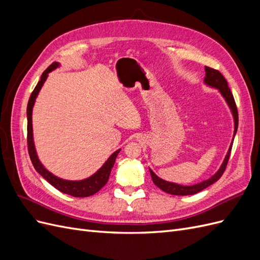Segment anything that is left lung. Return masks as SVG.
Segmentation results:
<instances>
[{
    "mask_svg": "<svg viewBox=\"0 0 260 260\" xmlns=\"http://www.w3.org/2000/svg\"><path fill=\"white\" fill-rule=\"evenodd\" d=\"M205 73H206V77H205V79H204V83H205L207 86H210V88L217 89L220 92V94H221L222 98L226 102L228 106H229L231 114L233 116L234 132H233L232 142L230 144L229 149H228V153L224 157L221 166H220V168L217 170L216 174L212 175L209 179L202 181V182H200V183H196V184H193V185H181V184H178V183H175V182H169V181L164 180V179L159 178L157 175H155V172L151 168H149V172H151L152 180H153V182L155 183V185L158 186L160 190H162L164 192H166L168 194H172V195H193V194H196V193L203 191L204 188H206L209 185L214 184L216 181H218L220 179V177H221L222 174L224 172L228 160H229L231 148H232V144H233V140H234L235 135H237L238 125H239L238 108H237V105H235L232 92L229 88V85H228V82L224 79V77L221 74H220L218 70L212 69L210 67H205Z\"/></svg>",
    "mask_w": 260,
    "mask_h": 260,
    "instance_id": "left-lung-1",
    "label": "left lung"
}]
</instances>
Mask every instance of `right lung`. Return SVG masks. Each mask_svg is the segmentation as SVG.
<instances>
[{
	"instance_id": "1",
	"label": "right lung",
	"mask_w": 260,
	"mask_h": 260,
	"mask_svg": "<svg viewBox=\"0 0 260 260\" xmlns=\"http://www.w3.org/2000/svg\"><path fill=\"white\" fill-rule=\"evenodd\" d=\"M59 66H60L59 62L54 61L49 68H46L41 76L40 81L38 82L34 92L31 93V95H30L28 106H27L28 152H29L31 162H32L35 169L55 188H57L58 191L65 193V194L75 196V198H86V196H91L93 194H95L96 192H99L101 188L107 183V181L109 179V175H111L112 168L115 165L116 157L120 152V148L117 149L116 152H114L111 156L108 157V159L103 164V166H102L95 172V174H93L89 178L82 179V180L73 181V180H65V179L58 178L56 176H54L52 172H50L43 166L42 162L40 161V159H39V157L37 155L36 146H35L34 130H32V109H34L38 94H39V92H40L45 80L48 79L49 74L51 72H53V70L58 68Z\"/></svg>"
}]
</instances>
